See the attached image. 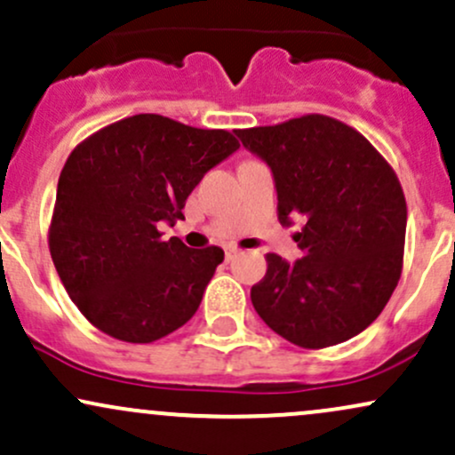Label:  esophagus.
Instances as JSON below:
<instances>
[{"mask_svg": "<svg viewBox=\"0 0 455 455\" xmlns=\"http://www.w3.org/2000/svg\"><path fill=\"white\" fill-rule=\"evenodd\" d=\"M238 255V249L236 247H226V259L228 261H232L234 258H236Z\"/></svg>", "mask_w": 455, "mask_h": 455, "instance_id": "34e87169", "label": "esophagus"}]
</instances>
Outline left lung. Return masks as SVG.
<instances>
[{
	"label": "left lung",
	"mask_w": 455,
	"mask_h": 455,
	"mask_svg": "<svg viewBox=\"0 0 455 455\" xmlns=\"http://www.w3.org/2000/svg\"><path fill=\"white\" fill-rule=\"evenodd\" d=\"M270 165L279 221L302 217L287 264L266 255L251 302L270 330L302 349L354 339L381 315L400 281L407 202L387 159L347 123L304 115L279 125L236 130Z\"/></svg>",
	"instance_id": "1"
}]
</instances>
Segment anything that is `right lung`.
Returning a JSON list of instances; mask_svg holds the SVG:
<instances>
[{
  "instance_id": "obj_1",
  "label": "right lung",
  "mask_w": 455,
  "mask_h": 455,
  "mask_svg": "<svg viewBox=\"0 0 455 455\" xmlns=\"http://www.w3.org/2000/svg\"><path fill=\"white\" fill-rule=\"evenodd\" d=\"M240 147L226 130L133 115L69 153L57 185L48 249L59 279L95 328L153 343L194 317L223 249H189L159 223L185 219L194 187Z\"/></svg>"
}]
</instances>
